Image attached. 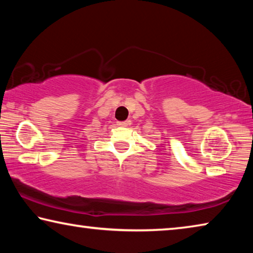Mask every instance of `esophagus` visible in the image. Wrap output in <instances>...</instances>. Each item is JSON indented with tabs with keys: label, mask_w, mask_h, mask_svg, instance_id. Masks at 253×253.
Wrapping results in <instances>:
<instances>
[{
	"label": "esophagus",
	"mask_w": 253,
	"mask_h": 253,
	"mask_svg": "<svg viewBox=\"0 0 253 253\" xmlns=\"http://www.w3.org/2000/svg\"><path fill=\"white\" fill-rule=\"evenodd\" d=\"M117 125H118V126L126 127V126L129 125V121H125V122H117Z\"/></svg>",
	"instance_id": "1"
}]
</instances>
